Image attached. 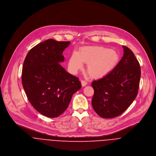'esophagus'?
<instances>
[{"instance_id":"esophagus-1","label":"esophagus","mask_w":156,"mask_h":156,"mask_svg":"<svg viewBox=\"0 0 156 156\" xmlns=\"http://www.w3.org/2000/svg\"><path fill=\"white\" fill-rule=\"evenodd\" d=\"M81 83H82V87H85L87 84V82L85 80H81Z\"/></svg>"}]
</instances>
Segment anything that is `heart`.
Here are the masks:
<instances>
[{
  "instance_id": "heart-1",
  "label": "heart",
  "mask_w": 156,
  "mask_h": 156,
  "mask_svg": "<svg viewBox=\"0 0 156 156\" xmlns=\"http://www.w3.org/2000/svg\"><path fill=\"white\" fill-rule=\"evenodd\" d=\"M119 61L118 53L112 49L102 46L82 47L79 52L73 51L69 60V67L76 73L87 64V71L92 78L98 79L109 74Z\"/></svg>"
}]
</instances>
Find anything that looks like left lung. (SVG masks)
I'll return each mask as SVG.
<instances>
[{
	"label": "left lung",
	"instance_id": "left-lung-1",
	"mask_svg": "<svg viewBox=\"0 0 156 156\" xmlns=\"http://www.w3.org/2000/svg\"><path fill=\"white\" fill-rule=\"evenodd\" d=\"M117 66L107 76L94 80L91 105L101 117L111 119L125 111L137 96L141 69L132 51L126 46Z\"/></svg>",
	"mask_w": 156,
	"mask_h": 156
}]
</instances>
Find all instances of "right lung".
<instances>
[{
	"label": "right lung",
	"instance_id": "obj_1",
	"mask_svg": "<svg viewBox=\"0 0 156 156\" xmlns=\"http://www.w3.org/2000/svg\"><path fill=\"white\" fill-rule=\"evenodd\" d=\"M70 43L48 39L31 48L24 61L21 80L27 99L48 117L63 114L82 86L78 77L59 64L64 61L63 53Z\"/></svg>",
	"mask_w": 156,
	"mask_h": 156
}]
</instances>
